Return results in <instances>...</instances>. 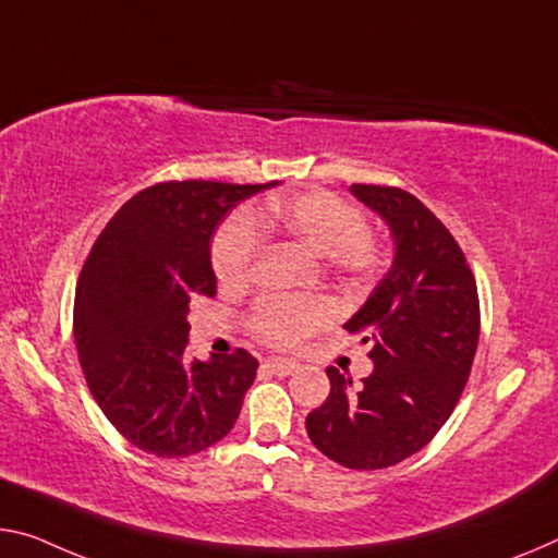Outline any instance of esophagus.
<instances>
[{"label": "esophagus", "instance_id": "obj_1", "mask_svg": "<svg viewBox=\"0 0 558 558\" xmlns=\"http://www.w3.org/2000/svg\"><path fill=\"white\" fill-rule=\"evenodd\" d=\"M263 367L265 369H270L272 375H278V377H286V375H293V373H298V362L295 360H282V357H268L263 362Z\"/></svg>", "mask_w": 558, "mask_h": 558}]
</instances>
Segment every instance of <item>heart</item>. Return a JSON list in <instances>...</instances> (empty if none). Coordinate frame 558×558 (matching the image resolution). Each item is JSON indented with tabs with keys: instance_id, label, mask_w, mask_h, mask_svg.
Wrapping results in <instances>:
<instances>
[{
	"instance_id": "heart-1",
	"label": "heart",
	"mask_w": 558,
	"mask_h": 558,
	"mask_svg": "<svg viewBox=\"0 0 558 558\" xmlns=\"http://www.w3.org/2000/svg\"><path fill=\"white\" fill-rule=\"evenodd\" d=\"M260 233L293 238L315 255H327L330 268L348 278H365L383 263V251L365 231V218L352 203L327 191H303L260 203L251 216L223 220L210 245V263L220 282L241 286L260 258ZM335 317L325 298H263L247 327L270 348H293Z\"/></svg>"
}]
</instances>
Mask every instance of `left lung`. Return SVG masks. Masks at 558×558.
Here are the masks:
<instances>
[{"label":"left lung","mask_w":558,"mask_h":558,"mask_svg":"<svg viewBox=\"0 0 558 558\" xmlns=\"http://www.w3.org/2000/svg\"><path fill=\"white\" fill-rule=\"evenodd\" d=\"M350 191L395 238L392 268L344 323L365 335L375 369L352 390V377L327 367L330 397L305 427L332 462L385 470L429 445L454 412L480 340V295L462 247L420 198L395 185Z\"/></svg>","instance_id":"left-lung-1"}]
</instances>
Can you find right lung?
<instances>
[{"label":"right lung","mask_w":558,"mask_h":558,"mask_svg":"<svg viewBox=\"0 0 558 558\" xmlns=\"http://www.w3.org/2000/svg\"><path fill=\"white\" fill-rule=\"evenodd\" d=\"M265 185L166 181L129 198L78 272L74 340L94 400L148 454H198L241 414L258 360L238 348L183 355L193 298L216 295L210 238L228 210Z\"/></svg>","instance_id":"obj_1"}]
</instances>
